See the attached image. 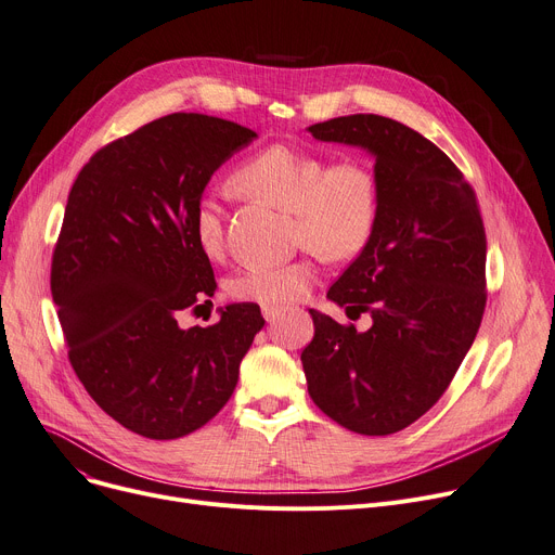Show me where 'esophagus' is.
<instances>
[{
  "instance_id": "esophagus-1",
  "label": "esophagus",
  "mask_w": 555,
  "mask_h": 555,
  "mask_svg": "<svg viewBox=\"0 0 555 555\" xmlns=\"http://www.w3.org/2000/svg\"><path fill=\"white\" fill-rule=\"evenodd\" d=\"M281 314H283V310H281V308H268V306L262 308V317H266V322H268V324L279 322Z\"/></svg>"
}]
</instances>
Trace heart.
I'll return each instance as SVG.
<instances>
[{
  "mask_svg": "<svg viewBox=\"0 0 555 555\" xmlns=\"http://www.w3.org/2000/svg\"><path fill=\"white\" fill-rule=\"evenodd\" d=\"M231 189L293 214V238L328 260L360 256L380 222L383 189L375 168L360 157H328L287 143H270L243 159L229 178ZM193 236L207 256L224 241L222 209L202 197L193 211ZM317 279L312 256L260 262L229 281V295L268 308H283L308 295Z\"/></svg>",
  "mask_w": 555,
  "mask_h": 555,
  "instance_id": "heart-1",
  "label": "heart"
}]
</instances>
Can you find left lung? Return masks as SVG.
Returning a JSON list of instances; mask_svg holds the SVG:
<instances>
[{"instance_id": "1", "label": "left lung", "mask_w": 555, "mask_h": 555, "mask_svg": "<svg viewBox=\"0 0 555 555\" xmlns=\"http://www.w3.org/2000/svg\"><path fill=\"white\" fill-rule=\"evenodd\" d=\"M308 130L366 149L383 189L373 241L328 289L346 312H369L373 326L358 333L310 310L314 337L301 353L308 393L346 429L396 434L439 402L481 326L479 202L439 145L400 121L351 114Z\"/></svg>"}]
</instances>
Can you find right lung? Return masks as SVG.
Wrapping results in <instances>:
<instances>
[{
    "instance_id": "right-lung-1",
    "label": "right lung",
    "mask_w": 555,
    "mask_h": 555,
    "mask_svg": "<svg viewBox=\"0 0 555 555\" xmlns=\"http://www.w3.org/2000/svg\"><path fill=\"white\" fill-rule=\"evenodd\" d=\"M254 137L218 116L175 112L103 145L69 191L51 258L67 356L101 410L145 439L207 425L266 324L256 304H231L214 326H180L216 293L193 236L195 204Z\"/></svg>"
}]
</instances>
